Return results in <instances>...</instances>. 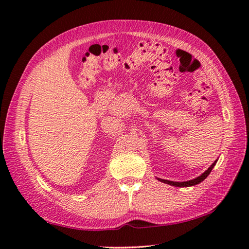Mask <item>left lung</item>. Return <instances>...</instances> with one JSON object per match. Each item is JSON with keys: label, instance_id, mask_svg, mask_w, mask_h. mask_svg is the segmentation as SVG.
I'll return each mask as SVG.
<instances>
[{"label": "left lung", "instance_id": "left-lung-1", "mask_svg": "<svg viewBox=\"0 0 249 249\" xmlns=\"http://www.w3.org/2000/svg\"><path fill=\"white\" fill-rule=\"evenodd\" d=\"M216 162H217V160H215V161L212 163V166H211L204 173L201 174V176L198 177L197 178L192 179V181H187V182H172V181H168V179H161V178H158V179H160V181H161V182H163V183L169 184V185H172V186H177V187L194 186V185H197V184L202 182L205 178H208V176L211 173V171H212V169H213L214 166L216 165Z\"/></svg>", "mask_w": 249, "mask_h": 249}]
</instances>
